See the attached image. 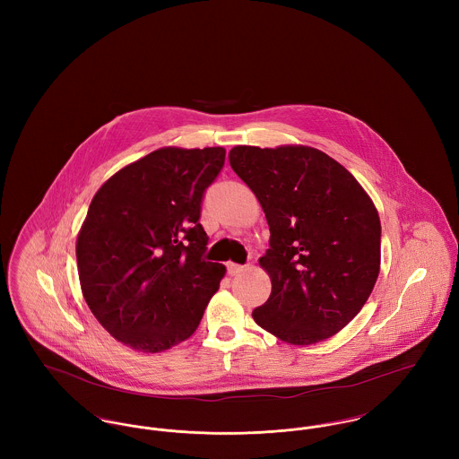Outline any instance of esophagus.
I'll list each match as a JSON object with an SVG mask.
<instances>
[{
  "instance_id": "34e87169",
  "label": "esophagus",
  "mask_w": 459,
  "mask_h": 459,
  "mask_svg": "<svg viewBox=\"0 0 459 459\" xmlns=\"http://www.w3.org/2000/svg\"><path fill=\"white\" fill-rule=\"evenodd\" d=\"M226 266H228V273L230 275H237V273H240V272H244L247 268L246 264H238V263H228Z\"/></svg>"
}]
</instances>
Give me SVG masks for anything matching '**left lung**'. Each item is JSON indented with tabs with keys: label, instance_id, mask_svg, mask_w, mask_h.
Instances as JSON below:
<instances>
[{
	"label": "left lung",
	"instance_id": "left-lung-1",
	"mask_svg": "<svg viewBox=\"0 0 459 459\" xmlns=\"http://www.w3.org/2000/svg\"><path fill=\"white\" fill-rule=\"evenodd\" d=\"M230 164L270 228L260 264L272 293L255 322L291 344L325 341L359 315L378 279L377 206L346 168L311 146H235Z\"/></svg>",
	"mask_w": 459,
	"mask_h": 459
}]
</instances>
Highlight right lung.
Returning a JSON list of instances; mask_svg holds the SVG:
<instances>
[{
	"label": "right lung",
	"instance_id": "1",
	"mask_svg": "<svg viewBox=\"0 0 459 459\" xmlns=\"http://www.w3.org/2000/svg\"><path fill=\"white\" fill-rule=\"evenodd\" d=\"M226 150L159 148L91 199L75 244L82 297L115 339L157 353L195 333L226 266L203 260L201 201Z\"/></svg>",
	"mask_w": 459,
	"mask_h": 459
}]
</instances>
